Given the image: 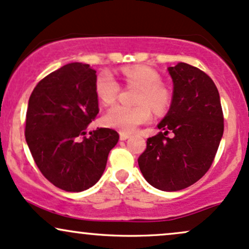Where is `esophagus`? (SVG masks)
Wrapping results in <instances>:
<instances>
[{
	"mask_svg": "<svg viewBox=\"0 0 249 249\" xmlns=\"http://www.w3.org/2000/svg\"><path fill=\"white\" fill-rule=\"evenodd\" d=\"M130 138V134H127V133H120V140L121 141H124V140L129 139Z\"/></svg>",
	"mask_w": 249,
	"mask_h": 249,
	"instance_id": "esophagus-1",
	"label": "esophagus"
}]
</instances>
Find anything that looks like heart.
<instances>
[{
	"instance_id": "1",
	"label": "heart",
	"mask_w": 249,
	"mask_h": 249,
	"mask_svg": "<svg viewBox=\"0 0 249 249\" xmlns=\"http://www.w3.org/2000/svg\"><path fill=\"white\" fill-rule=\"evenodd\" d=\"M125 83L139 87L135 102L138 106L129 107L115 105L107 110L103 121L108 127L115 128L122 133H132L139 125L147 124L152 119V110L156 114L164 113L172 102V94L161 83V76L158 71L147 66H125L121 69ZM95 91L100 101L105 105H111L116 101L121 85L110 71H102L95 80Z\"/></svg>"
}]
</instances>
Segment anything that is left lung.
Here are the masks:
<instances>
[{"mask_svg":"<svg viewBox=\"0 0 249 249\" xmlns=\"http://www.w3.org/2000/svg\"><path fill=\"white\" fill-rule=\"evenodd\" d=\"M168 71L174 86L172 105L158 124L162 132L147 139L138 162L148 183L177 192L211 168L223 134V113L216 86L205 71L183 62Z\"/></svg>","mask_w":249,"mask_h":249,"instance_id":"1","label":"left lung"}]
</instances>
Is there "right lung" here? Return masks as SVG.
<instances>
[{"instance_id":"right-lung-1","label":"right lung","mask_w":249,"mask_h":249,"mask_svg":"<svg viewBox=\"0 0 249 249\" xmlns=\"http://www.w3.org/2000/svg\"><path fill=\"white\" fill-rule=\"evenodd\" d=\"M96 71L69 63L50 72L29 97L26 141L36 166L47 180L66 192H82L100 180L119 133L86 129L99 114Z\"/></svg>"}]
</instances>
